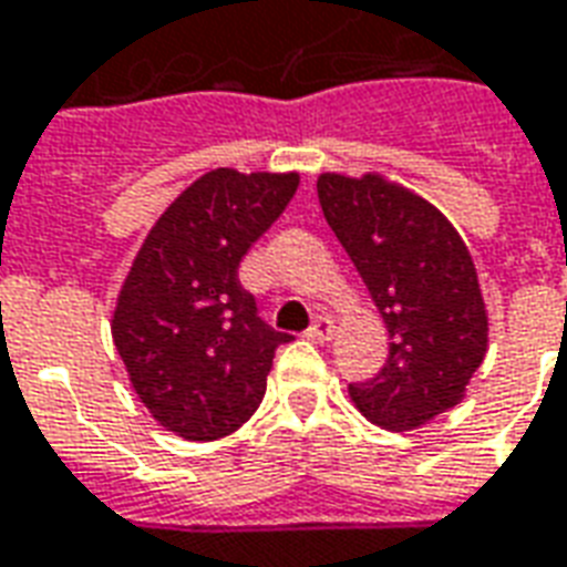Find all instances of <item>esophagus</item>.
I'll use <instances>...</instances> for the list:
<instances>
[{
	"label": "esophagus",
	"mask_w": 567,
	"mask_h": 567,
	"mask_svg": "<svg viewBox=\"0 0 567 567\" xmlns=\"http://www.w3.org/2000/svg\"><path fill=\"white\" fill-rule=\"evenodd\" d=\"M333 333V321L324 319V316H319V319L312 321V328L307 331V337L312 340V343H328Z\"/></svg>",
	"instance_id": "1"
}]
</instances>
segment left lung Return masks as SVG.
<instances>
[{
	"label": "left lung",
	"mask_w": 567,
	"mask_h": 567,
	"mask_svg": "<svg viewBox=\"0 0 567 567\" xmlns=\"http://www.w3.org/2000/svg\"><path fill=\"white\" fill-rule=\"evenodd\" d=\"M316 187L392 340L380 373L349 382V394L370 422L413 431L462 401L486 355L488 319L471 251L427 199L380 175L324 173Z\"/></svg>",
	"instance_id": "8db88e82"
}]
</instances>
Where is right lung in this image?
I'll use <instances>...</instances> for the list:
<instances>
[{
    "label": "right lung",
    "mask_w": 567,
    "mask_h": 567,
    "mask_svg": "<svg viewBox=\"0 0 567 567\" xmlns=\"http://www.w3.org/2000/svg\"><path fill=\"white\" fill-rule=\"evenodd\" d=\"M297 182L212 169L163 212L130 267L112 337L142 404L178 437H227L264 401L272 355L291 337L260 319L239 260Z\"/></svg>",
    "instance_id": "right-lung-1"
}]
</instances>
